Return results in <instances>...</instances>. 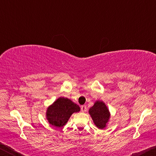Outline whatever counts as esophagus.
Listing matches in <instances>:
<instances>
[{
  "instance_id": "1",
  "label": "esophagus",
  "mask_w": 156,
  "mask_h": 156,
  "mask_svg": "<svg viewBox=\"0 0 156 156\" xmlns=\"http://www.w3.org/2000/svg\"><path fill=\"white\" fill-rule=\"evenodd\" d=\"M80 109H81V112H85L86 111H87V107H86V105H83V106H81Z\"/></svg>"
}]
</instances>
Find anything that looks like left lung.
<instances>
[{
	"mask_svg": "<svg viewBox=\"0 0 156 156\" xmlns=\"http://www.w3.org/2000/svg\"><path fill=\"white\" fill-rule=\"evenodd\" d=\"M89 112L97 127L104 129L109 118V110L104 102H96L94 106L89 109Z\"/></svg>",
	"mask_w": 156,
	"mask_h": 156,
	"instance_id": "obj_1",
	"label": "left lung"
}]
</instances>
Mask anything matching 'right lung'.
<instances>
[{
	"instance_id": "1",
	"label": "right lung",
	"mask_w": 156,
	"mask_h": 156,
	"mask_svg": "<svg viewBox=\"0 0 156 156\" xmlns=\"http://www.w3.org/2000/svg\"><path fill=\"white\" fill-rule=\"evenodd\" d=\"M78 105L65 98H59L47 111V118L49 122L56 127L64 126L73 113L78 112Z\"/></svg>"
}]
</instances>
